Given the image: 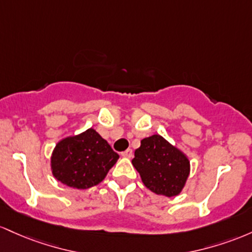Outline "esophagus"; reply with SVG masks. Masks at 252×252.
<instances>
[{"label": "esophagus", "instance_id": "obj_1", "mask_svg": "<svg viewBox=\"0 0 252 252\" xmlns=\"http://www.w3.org/2000/svg\"><path fill=\"white\" fill-rule=\"evenodd\" d=\"M121 156L124 158H132V156H133V151H132L131 149H127L126 151L121 152Z\"/></svg>", "mask_w": 252, "mask_h": 252}]
</instances>
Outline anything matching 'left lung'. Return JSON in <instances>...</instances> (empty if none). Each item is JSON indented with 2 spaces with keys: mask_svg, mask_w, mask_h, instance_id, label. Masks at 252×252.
I'll list each match as a JSON object with an SVG mask.
<instances>
[{
  "mask_svg": "<svg viewBox=\"0 0 252 252\" xmlns=\"http://www.w3.org/2000/svg\"><path fill=\"white\" fill-rule=\"evenodd\" d=\"M132 164L146 188L168 197L183 190L190 174L187 155L159 134L141 140Z\"/></svg>",
  "mask_w": 252,
  "mask_h": 252,
  "instance_id": "left-lung-1",
  "label": "left lung"
}]
</instances>
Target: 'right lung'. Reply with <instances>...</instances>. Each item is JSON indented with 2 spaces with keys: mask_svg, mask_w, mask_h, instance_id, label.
Instances as JSON below:
<instances>
[{
  "mask_svg": "<svg viewBox=\"0 0 252 252\" xmlns=\"http://www.w3.org/2000/svg\"><path fill=\"white\" fill-rule=\"evenodd\" d=\"M119 155L94 128L69 135L56 144L51 171L58 182L70 188L87 189L102 182Z\"/></svg>",
  "mask_w": 252,
  "mask_h": 252,
  "instance_id": "right-lung-1",
  "label": "right lung"
}]
</instances>
